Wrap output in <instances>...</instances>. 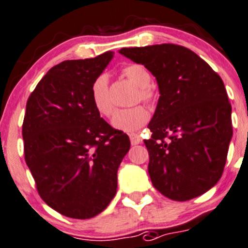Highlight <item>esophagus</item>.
Instances as JSON below:
<instances>
[{
  "instance_id": "esophagus-1",
  "label": "esophagus",
  "mask_w": 248,
  "mask_h": 248,
  "mask_svg": "<svg viewBox=\"0 0 248 248\" xmlns=\"http://www.w3.org/2000/svg\"><path fill=\"white\" fill-rule=\"evenodd\" d=\"M129 140H131V143L133 145H137L142 142V138H140V136L137 135V133H131V135H129Z\"/></svg>"
}]
</instances>
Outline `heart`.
I'll return each mask as SVG.
<instances>
[{"label":"heart","instance_id":"heart-1","mask_svg":"<svg viewBox=\"0 0 248 248\" xmlns=\"http://www.w3.org/2000/svg\"><path fill=\"white\" fill-rule=\"evenodd\" d=\"M122 76L138 87L137 100L152 103L154 100V92L150 88L152 73L145 66L140 63L127 64L122 68ZM90 99L93 106L103 116H111L113 111L112 101L108 94V79L106 76H99L90 87ZM149 112L145 108L138 105L131 108H124L115 112L112 117V126L120 131L136 132L142 128L149 121Z\"/></svg>","mask_w":248,"mask_h":248}]
</instances>
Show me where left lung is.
I'll return each mask as SVG.
<instances>
[{
  "mask_svg": "<svg viewBox=\"0 0 248 248\" xmlns=\"http://www.w3.org/2000/svg\"><path fill=\"white\" fill-rule=\"evenodd\" d=\"M120 54L147 67L159 87L144 140L153 186L172 201L192 200L220 180L232 137L231 105L218 73L185 46L124 47Z\"/></svg>",
  "mask_w": 248,
  "mask_h": 248,
  "instance_id": "8db88e82",
  "label": "left lung"
}]
</instances>
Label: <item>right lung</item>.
<instances>
[{
	"mask_svg": "<svg viewBox=\"0 0 248 248\" xmlns=\"http://www.w3.org/2000/svg\"><path fill=\"white\" fill-rule=\"evenodd\" d=\"M63 61L50 69L27 101L25 163L44 202L60 214L89 219L103 212L117 189V170L131 147L93 106L90 87L112 60Z\"/></svg>",
	"mask_w": 248,
	"mask_h": 248,
	"instance_id": "1",
	"label": "right lung"
}]
</instances>
